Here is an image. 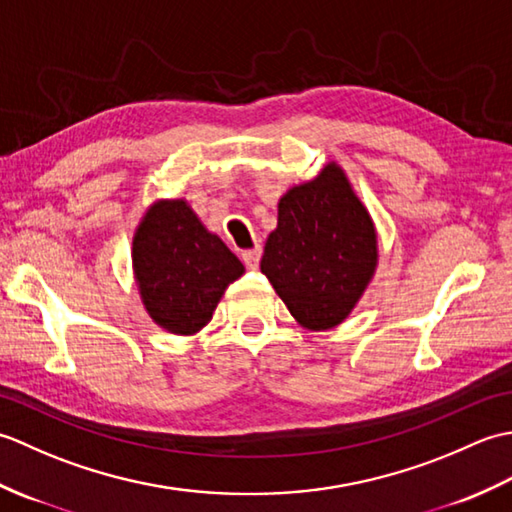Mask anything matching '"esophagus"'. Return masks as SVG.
Masks as SVG:
<instances>
[{
  "label": "esophagus",
  "instance_id": "1",
  "mask_svg": "<svg viewBox=\"0 0 512 512\" xmlns=\"http://www.w3.org/2000/svg\"><path fill=\"white\" fill-rule=\"evenodd\" d=\"M242 259L248 270H255L259 266V259H262V248H250V250H244L242 253Z\"/></svg>",
  "mask_w": 512,
  "mask_h": 512
}]
</instances>
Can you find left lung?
I'll return each instance as SVG.
<instances>
[{"label": "left lung", "mask_w": 512, "mask_h": 512, "mask_svg": "<svg viewBox=\"0 0 512 512\" xmlns=\"http://www.w3.org/2000/svg\"><path fill=\"white\" fill-rule=\"evenodd\" d=\"M376 257L372 217L345 173L328 165L281 198L259 266L303 328L328 330L361 299Z\"/></svg>", "instance_id": "left-lung-1"}]
</instances>
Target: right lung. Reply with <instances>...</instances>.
<instances>
[{
  "instance_id": "obj_1",
  "label": "right lung",
  "mask_w": 512,
  "mask_h": 512,
  "mask_svg": "<svg viewBox=\"0 0 512 512\" xmlns=\"http://www.w3.org/2000/svg\"><path fill=\"white\" fill-rule=\"evenodd\" d=\"M134 270L149 317L173 334H193L211 321L244 266L187 202L171 200L151 206L140 222Z\"/></svg>"
}]
</instances>
